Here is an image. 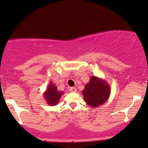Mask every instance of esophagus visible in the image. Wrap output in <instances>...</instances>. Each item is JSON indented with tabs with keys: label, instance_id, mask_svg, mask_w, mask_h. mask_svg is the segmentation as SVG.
<instances>
[{
	"label": "esophagus",
	"instance_id": "obj_1",
	"mask_svg": "<svg viewBox=\"0 0 148 148\" xmlns=\"http://www.w3.org/2000/svg\"><path fill=\"white\" fill-rule=\"evenodd\" d=\"M69 90H70V92H77V89L75 88H74V87H72V88H71Z\"/></svg>",
	"mask_w": 148,
	"mask_h": 148
}]
</instances>
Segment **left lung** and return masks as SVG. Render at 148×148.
Returning a JSON list of instances; mask_svg holds the SVG:
<instances>
[{
    "label": "left lung",
    "instance_id": "1",
    "mask_svg": "<svg viewBox=\"0 0 148 148\" xmlns=\"http://www.w3.org/2000/svg\"><path fill=\"white\" fill-rule=\"evenodd\" d=\"M82 94L87 104L92 108H96L108 100L110 95V87L106 81L92 76Z\"/></svg>",
    "mask_w": 148,
    "mask_h": 148
}]
</instances>
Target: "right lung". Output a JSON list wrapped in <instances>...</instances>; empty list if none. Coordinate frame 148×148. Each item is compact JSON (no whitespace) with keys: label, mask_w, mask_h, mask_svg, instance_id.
Masks as SVG:
<instances>
[{"label":"right lung","mask_w":148,"mask_h":148,"mask_svg":"<svg viewBox=\"0 0 148 148\" xmlns=\"http://www.w3.org/2000/svg\"><path fill=\"white\" fill-rule=\"evenodd\" d=\"M63 92H60L57 90V87L52 82L48 84L46 90L44 93V97L49 106H56L59 102L62 95H63Z\"/></svg>","instance_id":"right-lung-1"}]
</instances>
